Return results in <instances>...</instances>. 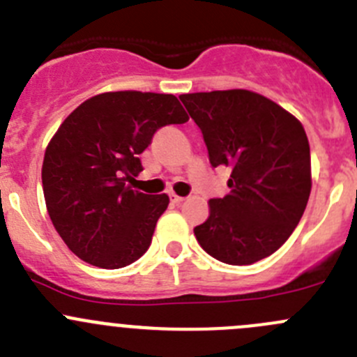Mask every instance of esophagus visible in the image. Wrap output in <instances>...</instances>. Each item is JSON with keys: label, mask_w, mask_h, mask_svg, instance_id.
<instances>
[{"label": "esophagus", "mask_w": 357, "mask_h": 357, "mask_svg": "<svg viewBox=\"0 0 357 357\" xmlns=\"http://www.w3.org/2000/svg\"><path fill=\"white\" fill-rule=\"evenodd\" d=\"M170 197H172V201H174L175 204H180V203H182L183 199H185V197H182V196H177V194H170Z\"/></svg>", "instance_id": "34e87169"}]
</instances>
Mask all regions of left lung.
I'll use <instances>...</instances> for the list:
<instances>
[{
	"mask_svg": "<svg viewBox=\"0 0 357 357\" xmlns=\"http://www.w3.org/2000/svg\"><path fill=\"white\" fill-rule=\"evenodd\" d=\"M199 126L211 167L231 168L229 194L210 199L194 227L201 248L229 266H250L284 245L310 194V149L290 112L248 90L180 95Z\"/></svg>",
	"mask_w": 357,
	"mask_h": 357,
	"instance_id": "1",
	"label": "left lung"
}]
</instances>
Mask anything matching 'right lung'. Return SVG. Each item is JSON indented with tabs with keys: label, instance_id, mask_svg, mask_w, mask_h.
Segmentation results:
<instances>
[{
	"label": "right lung",
	"instance_id": "1",
	"mask_svg": "<svg viewBox=\"0 0 357 357\" xmlns=\"http://www.w3.org/2000/svg\"><path fill=\"white\" fill-rule=\"evenodd\" d=\"M189 121L175 95L107 91L74 109L45 153V201L67 248L91 266L119 269L153 241L167 194L126 182L144 170L139 154L161 126Z\"/></svg>",
	"mask_w": 357,
	"mask_h": 357
}]
</instances>
